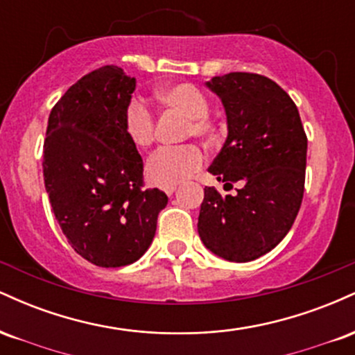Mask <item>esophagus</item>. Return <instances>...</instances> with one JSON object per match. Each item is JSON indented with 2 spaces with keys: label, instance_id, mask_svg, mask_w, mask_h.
I'll return each instance as SVG.
<instances>
[{
  "label": "esophagus",
  "instance_id": "1",
  "mask_svg": "<svg viewBox=\"0 0 355 355\" xmlns=\"http://www.w3.org/2000/svg\"><path fill=\"white\" fill-rule=\"evenodd\" d=\"M165 193L168 195V197H172V195L175 193V190H177V187H165Z\"/></svg>",
  "mask_w": 355,
  "mask_h": 355
}]
</instances>
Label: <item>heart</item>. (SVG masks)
<instances>
[{
  "instance_id": "heart-1",
  "label": "heart",
  "mask_w": 355,
  "mask_h": 355,
  "mask_svg": "<svg viewBox=\"0 0 355 355\" xmlns=\"http://www.w3.org/2000/svg\"><path fill=\"white\" fill-rule=\"evenodd\" d=\"M158 100L165 108L187 116L185 137L210 138L215 133V123L209 116V98L200 88L190 83H177L162 88ZM125 135L137 148H148L155 140V115L144 100L132 98L123 113ZM203 165V153L197 145L185 144L164 146L146 162V177L158 187H177L189 180Z\"/></svg>"
}]
</instances>
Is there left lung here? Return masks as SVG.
Listing matches in <instances>:
<instances>
[{"label":"left lung","instance_id":"8db88e82","mask_svg":"<svg viewBox=\"0 0 355 355\" xmlns=\"http://www.w3.org/2000/svg\"><path fill=\"white\" fill-rule=\"evenodd\" d=\"M222 100L229 135L209 172L234 187L222 195L205 187L198 235L230 262L266 255L288 234L304 197L307 137L299 110L275 81L235 71L207 81Z\"/></svg>","mask_w":355,"mask_h":355}]
</instances>
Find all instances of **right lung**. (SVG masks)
Here are the masks:
<instances>
[{
	"label": "right lung",
	"mask_w": 355,
	"mask_h": 355,
	"mask_svg": "<svg viewBox=\"0 0 355 355\" xmlns=\"http://www.w3.org/2000/svg\"><path fill=\"white\" fill-rule=\"evenodd\" d=\"M137 81L107 64L67 89L48 118L43 177L68 243L98 267L137 262L168 197L144 190V160L123 130Z\"/></svg>",
	"instance_id": "obj_1"
}]
</instances>
